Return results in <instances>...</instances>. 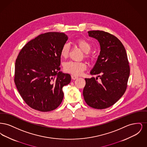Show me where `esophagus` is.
I'll return each instance as SVG.
<instances>
[{
    "mask_svg": "<svg viewBox=\"0 0 147 147\" xmlns=\"http://www.w3.org/2000/svg\"><path fill=\"white\" fill-rule=\"evenodd\" d=\"M77 78H78V77L76 76H74V75L71 76V79H73V80H76V79H77Z\"/></svg>",
    "mask_w": 147,
    "mask_h": 147,
    "instance_id": "esophagus-1",
    "label": "esophagus"
}]
</instances>
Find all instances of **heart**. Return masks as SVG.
<instances>
[{
    "mask_svg": "<svg viewBox=\"0 0 147 147\" xmlns=\"http://www.w3.org/2000/svg\"><path fill=\"white\" fill-rule=\"evenodd\" d=\"M75 43L77 46L84 52V58L89 59L90 58V55L89 52H90L92 48L91 43L84 39L77 40ZM69 52L70 45L67 43H64L61 49V56L64 58H66L69 56ZM86 64L83 62H75L73 61H69L65 62L63 64V69L65 72L75 76L81 74L83 71L86 69Z\"/></svg>",
    "mask_w": 147,
    "mask_h": 147,
    "instance_id": "heart-1",
    "label": "heart"
}]
</instances>
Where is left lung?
<instances>
[{
	"label": "left lung",
	"instance_id": "8db88e82",
	"mask_svg": "<svg viewBox=\"0 0 147 147\" xmlns=\"http://www.w3.org/2000/svg\"><path fill=\"white\" fill-rule=\"evenodd\" d=\"M89 36L97 39L101 51L92 75L101 79L85 78L83 96L92 108L104 109L114 105L125 92L130 73L126 49L119 39L109 32L94 30Z\"/></svg>",
	"mask_w": 147,
	"mask_h": 147
}]
</instances>
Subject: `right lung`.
Wrapping results in <instances>:
<instances>
[{"mask_svg":"<svg viewBox=\"0 0 147 147\" xmlns=\"http://www.w3.org/2000/svg\"><path fill=\"white\" fill-rule=\"evenodd\" d=\"M68 40L64 33L49 32L27 43L15 62L14 82L21 98L33 109L48 112L63 100L62 88L70 82L61 69L60 51Z\"/></svg>","mask_w":147,"mask_h":147,"instance_id":"right-lung-1","label":"right lung"}]
</instances>
